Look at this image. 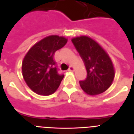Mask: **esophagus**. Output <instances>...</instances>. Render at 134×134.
Returning <instances> with one entry per match:
<instances>
[{
  "label": "esophagus",
  "instance_id": "obj_1",
  "mask_svg": "<svg viewBox=\"0 0 134 134\" xmlns=\"http://www.w3.org/2000/svg\"><path fill=\"white\" fill-rule=\"evenodd\" d=\"M75 68H74L73 66H71L69 68V69H68V71H75Z\"/></svg>",
  "mask_w": 134,
  "mask_h": 134
}]
</instances>
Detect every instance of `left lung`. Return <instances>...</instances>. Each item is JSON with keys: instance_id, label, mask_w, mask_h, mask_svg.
Wrapping results in <instances>:
<instances>
[{"instance_id": "obj_1", "label": "left lung", "mask_w": 134, "mask_h": 134, "mask_svg": "<svg viewBox=\"0 0 134 134\" xmlns=\"http://www.w3.org/2000/svg\"><path fill=\"white\" fill-rule=\"evenodd\" d=\"M71 41L87 71L86 79L80 81L81 89L92 96L105 92L111 86L115 76L114 67L108 54L98 42L88 36L74 37Z\"/></svg>"}]
</instances>
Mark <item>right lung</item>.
I'll list each match as a JSON object with an SVG mask.
<instances>
[{
    "instance_id": "add662e5",
    "label": "right lung",
    "mask_w": 134,
    "mask_h": 134,
    "mask_svg": "<svg viewBox=\"0 0 134 134\" xmlns=\"http://www.w3.org/2000/svg\"><path fill=\"white\" fill-rule=\"evenodd\" d=\"M63 36L52 35L36 43L24 58L23 76L26 84L38 95L54 93L64 78L58 73L54 60L55 52L66 44Z\"/></svg>"
}]
</instances>
